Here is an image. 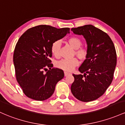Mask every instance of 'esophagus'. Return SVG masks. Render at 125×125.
<instances>
[{
  "label": "esophagus",
  "mask_w": 125,
  "mask_h": 125,
  "mask_svg": "<svg viewBox=\"0 0 125 125\" xmlns=\"http://www.w3.org/2000/svg\"><path fill=\"white\" fill-rule=\"evenodd\" d=\"M64 74H65V76H68V75H69L70 73H69V72H66V71H65V72H64Z\"/></svg>",
  "instance_id": "esophagus-1"
}]
</instances>
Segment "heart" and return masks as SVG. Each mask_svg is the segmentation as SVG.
<instances>
[{
	"label": "heart",
	"mask_w": 125,
	"mask_h": 125,
	"mask_svg": "<svg viewBox=\"0 0 125 125\" xmlns=\"http://www.w3.org/2000/svg\"><path fill=\"white\" fill-rule=\"evenodd\" d=\"M70 46L75 49L73 54L77 56L80 60H84L88 56L87 50L81 47L83 45V41L77 37H72L67 40ZM61 43L60 41H56L52 44L51 52L53 55L56 57L60 56V50ZM78 60L76 58L70 59H62L57 63V67L65 71H72L75 67L78 65Z\"/></svg>",
	"instance_id": "heart-1"
}]
</instances>
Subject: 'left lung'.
<instances>
[{
    "label": "left lung",
    "mask_w": 125,
    "mask_h": 125,
    "mask_svg": "<svg viewBox=\"0 0 125 125\" xmlns=\"http://www.w3.org/2000/svg\"><path fill=\"white\" fill-rule=\"evenodd\" d=\"M75 34L83 35L87 44L88 56L79 71L73 74L71 92L83 102L97 100L106 91L113 79L117 62L114 44L107 34L92 25L72 28Z\"/></svg>",
    "instance_id": "8db88e82"
}]
</instances>
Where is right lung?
I'll use <instances>...</instances> for the list:
<instances>
[{
  "instance_id": "right-lung-1",
  "label": "right lung",
  "mask_w": 125,
  "mask_h": 125,
  "mask_svg": "<svg viewBox=\"0 0 125 125\" xmlns=\"http://www.w3.org/2000/svg\"><path fill=\"white\" fill-rule=\"evenodd\" d=\"M69 28L35 26L19 38L13 53L16 80L26 96L37 101L52 95L56 83L64 77L63 70L53 68L52 44L69 33ZM49 70L46 73L43 70Z\"/></svg>"
}]
</instances>
